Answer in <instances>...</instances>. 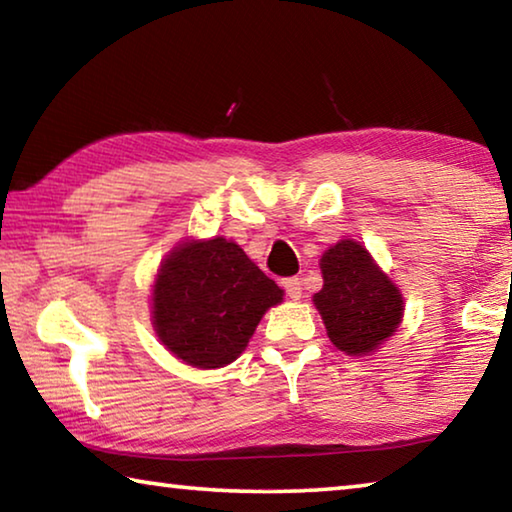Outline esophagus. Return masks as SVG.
I'll return each mask as SVG.
<instances>
[{
  "mask_svg": "<svg viewBox=\"0 0 512 512\" xmlns=\"http://www.w3.org/2000/svg\"><path fill=\"white\" fill-rule=\"evenodd\" d=\"M282 287L287 291V296L291 300H300L302 298V284L298 277H287V280H282Z\"/></svg>",
  "mask_w": 512,
  "mask_h": 512,
  "instance_id": "1",
  "label": "esophagus"
}]
</instances>
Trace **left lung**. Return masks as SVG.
<instances>
[{"instance_id": "obj_1", "label": "left lung", "mask_w": 512, "mask_h": 512, "mask_svg": "<svg viewBox=\"0 0 512 512\" xmlns=\"http://www.w3.org/2000/svg\"><path fill=\"white\" fill-rule=\"evenodd\" d=\"M323 289L314 305L323 316L329 341L345 354L375 352L402 323L400 289L359 241L343 239L320 257Z\"/></svg>"}]
</instances>
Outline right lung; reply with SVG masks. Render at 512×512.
Here are the masks:
<instances>
[{"label": "right lung", "mask_w": 512, "mask_h": 512, "mask_svg": "<svg viewBox=\"0 0 512 512\" xmlns=\"http://www.w3.org/2000/svg\"><path fill=\"white\" fill-rule=\"evenodd\" d=\"M282 296L235 241L192 239L171 250L155 277L153 329L189 366L223 368Z\"/></svg>", "instance_id": "1"}]
</instances>
